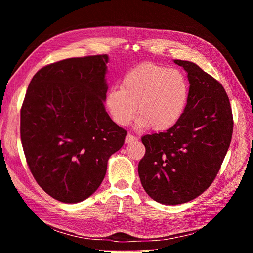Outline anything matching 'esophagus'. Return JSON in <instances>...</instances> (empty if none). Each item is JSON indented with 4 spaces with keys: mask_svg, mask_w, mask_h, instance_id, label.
I'll use <instances>...</instances> for the list:
<instances>
[{
    "mask_svg": "<svg viewBox=\"0 0 253 253\" xmlns=\"http://www.w3.org/2000/svg\"><path fill=\"white\" fill-rule=\"evenodd\" d=\"M135 140H137V138L135 136H133L132 134H127L126 136V143H129V142H133V141H135Z\"/></svg>",
    "mask_w": 253,
    "mask_h": 253,
    "instance_id": "obj_1",
    "label": "esophagus"
}]
</instances>
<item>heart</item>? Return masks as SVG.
Wrapping results in <instances>:
<instances>
[{"mask_svg":"<svg viewBox=\"0 0 253 253\" xmlns=\"http://www.w3.org/2000/svg\"><path fill=\"white\" fill-rule=\"evenodd\" d=\"M189 82L178 70L145 62L128 71L120 87H114L105 96V106L112 119L125 126L137 114L139 128L164 132L177 122L186 110Z\"/></svg>","mask_w":253,"mask_h":253,"instance_id":"1","label":"heart"}]
</instances>
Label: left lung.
I'll return each mask as SVG.
<instances>
[{"label": "left lung", "mask_w": 253, "mask_h": 253, "mask_svg": "<svg viewBox=\"0 0 253 253\" xmlns=\"http://www.w3.org/2000/svg\"><path fill=\"white\" fill-rule=\"evenodd\" d=\"M174 63L188 74L186 110L166 132L142 137L145 154L138 165L144 191L164 205L185 204L210 187L233 132L231 106L223 85L193 62Z\"/></svg>", "instance_id": "8db88e82"}]
</instances>
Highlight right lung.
<instances>
[{
    "mask_svg": "<svg viewBox=\"0 0 253 253\" xmlns=\"http://www.w3.org/2000/svg\"><path fill=\"white\" fill-rule=\"evenodd\" d=\"M109 56L71 58L44 66L21 109V140L30 172L55 200L76 204L101 185L126 131L106 113Z\"/></svg>",
    "mask_w": 253,
    "mask_h": 253,
    "instance_id": "1",
    "label": "right lung"
}]
</instances>
